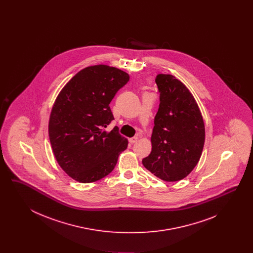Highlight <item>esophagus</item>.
I'll return each instance as SVG.
<instances>
[{
  "label": "esophagus",
  "instance_id": "esophagus-1",
  "mask_svg": "<svg viewBox=\"0 0 253 253\" xmlns=\"http://www.w3.org/2000/svg\"><path fill=\"white\" fill-rule=\"evenodd\" d=\"M137 139H138V137L137 136H133V137H131L130 139H129V142L130 143H135L136 141H137Z\"/></svg>",
  "mask_w": 253,
  "mask_h": 253
}]
</instances>
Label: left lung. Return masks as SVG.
I'll return each instance as SVG.
<instances>
[{
    "instance_id": "left-lung-1",
    "label": "left lung",
    "mask_w": 253,
    "mask_h": 253,
    "mask_svg": "<svg viewBox=\"0 0 253 253\" xmlns=\"http://www.w3.org/2000/svg\"><path fill=\"white\" fill-rule=\"evenodd\" d=\"M156 83L160 103L151 137L152 152L142 164L162 180L179 181L201 157L204 121L193 94L174 76L159 74Z\"/></svg>"
}]
</instances>
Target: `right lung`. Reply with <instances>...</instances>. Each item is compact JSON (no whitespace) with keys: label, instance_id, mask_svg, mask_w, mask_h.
Returning <instances> with one entry per match:
<instances>
[{"label":"right lung","instance_id":"1","mask_svg":"<svg viewBox=\"0 0 253 253\" xmlns=\"http://www.w3.org/2000/svg\"><path fill=\"white\" fill-rule=\"evenodd\" d=\"M129 75L105 64L85 67L64 85L49 118L53 154L60 168L81 183L99 180L114 169L128 140L115 127L110 102Z\"/></svg>","mask_w":253,"mask_h":253}]
</instances>
